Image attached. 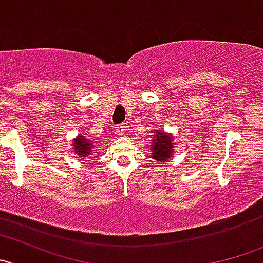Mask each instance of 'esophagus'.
Segmentation results:
<instances>
[{
	"mask_svg": "<svg viewBox=\"0 0 263 263\" xmlns=\"http://www.w3.org/2000/svg\"><path fill=\"white\" fill-rule=\"evenodd\" d=\"M124 132H125L124 125H119V126H116V129H115V134L119 137H121L122 134H124Z\"/></svg>",
	"mask_w": 263,
	"mask_h": 263,
	"instance_id": "34e87169",
	"label": "esophagus"
}]
</instances>
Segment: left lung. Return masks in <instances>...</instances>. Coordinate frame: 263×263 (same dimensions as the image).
<instances>
[{
	"label": "left lung",
	"instance_id": "obj_1",
	"mask_svg": "<svg viewBox=\"0 0 263 263\" xmlns=\"http://www.w3.org/2000/svg\"><path fill=\"white\" fill-rule=\"evenodd\" d=\"M149 143H151V157L160 164H164L167 160L172 159L176 148V142L174 136L172 133H167L164 130L156 129L154 130V134L149 136Z\"/></svg>",
	"mask_w": 263,
	"mask_h": 263
}]
</instances>
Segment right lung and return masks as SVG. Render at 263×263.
Returning <instances> with one entry per match:
<instances>
[{
    "label": "right lung",
    "instance_id": "add662e5",
    "mask_svg": "<svg viewBox=\"0 0 263 263\" xmlns=\"http://www.w3.org/2000/svg\"><path fill=\"white\" fill-rule=\"evenodd\" d=\"M94 142L92 139L86 138L85 134H79L76 138L72 141V147H73V151L77 156L80 157V160H84L87 159L90 154L94 151Z\"/></svg>",
    "mask_w": 263,
    "mask_h": 263
}]
</instances>
